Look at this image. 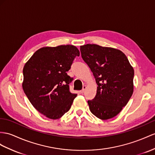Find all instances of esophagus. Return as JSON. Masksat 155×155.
I'll return each mask as SVG.
<instances>
[{"mask_svg": "<svg viewBox=\"0 0 155 155\" xmlns=\"http://www.w3.org/2000/svg\"><path fill=\"white\" fill-rule=\"evenodd\" d=\"M86 88H87V87H86V85H84V86H83V87H82V90L81 91L82 94H83V93H84V92H85V90H86Z\"/></svg>", "mask_w": 155, "mask_h": 155, "instance_id": "34e87169", "label": "esophagus"}]
</instances>
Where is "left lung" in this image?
<instances>
[{
    "label": "left lung",
    "instance_id": "8db88e82",
    "mask_svg": "<svg viewBox=\"0 0 155 155\" xmlns=\"http://www.w3.org/2000/svg\"><path fill=\"white\" fill-rule=\"evenodd\" d=\"M82 58L97 84L96 96L88 101L90 111L101 120L117 116L134 92V70L120 50L87 44L81 46Z\"/></svg>",
    "mask_w": 155,
    "mask_h": 155
}]
</instances>
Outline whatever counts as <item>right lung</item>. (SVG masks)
Returning <instances> with one entry per match:
<instances>
[{
  "instance_id": "right-lung-1",
  "label": "right lung",
  "mask_w": 155,
  "mask_h": 155,
  "mask_svg": "<svg viewBox=\"0 0 155 155\" xmlns=\"http://www.w3.org/2000/svg\"><path fill=\"white\" fill-rule=\"evenodd\" d=\"M80 52L73 45L46 46L33 54L23 67L22 88L31 104L46 117L56 120L70 109L77 94L67 71Z\"/></svg>"
}]
</instances>
